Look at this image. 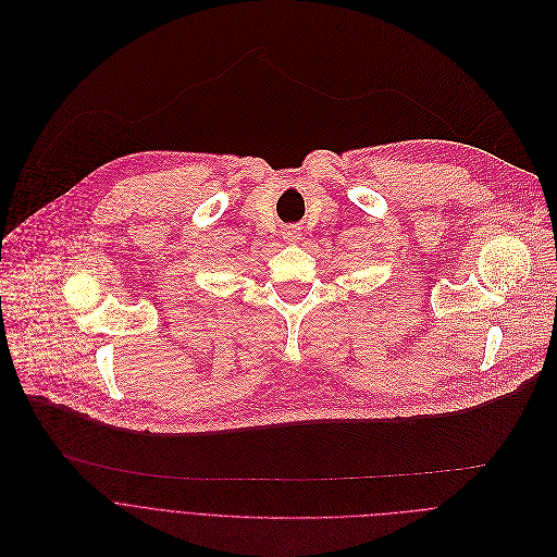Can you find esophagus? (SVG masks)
<instances>
[{"label":"esophagus","instance_id":"1","mask_svg":"<svg viewBox=\"0 0 557 557\" xmlns=\"http://www.w3.org/2000/svg\"><path fill=\"white\" fill-rule=\"evenodd\" d=\"M300 235H298V231L296 228H292V231H285L283 233V239H287V242H296Z\"/></svg>","mask_w":557,"mask_h":557}]
</instances>
